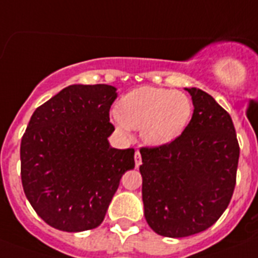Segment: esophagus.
<instances>
[{
	"mask_svg": "<svg viewBox=\"0 0 258 258\" xmlns=\"http://www.w3.org/2000/svg\"><path fill=\"white\" fill-rule=\"evenodd\" d=\"M134 161H136V166H140L142 163V158H141V153L138 152H136V154H134Z\"/></svg>",
	"mask_w": 258,
	"mask_h": 258,
	"instance_id": "obj_1",
	"label": "esophagus"
}]
</instances>
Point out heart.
Here are the masks:
<instances>
[{
  "label": "heart",
  "instance_id": "obj_1",
  "mask_svg": "<svg viewBox=\"0 0 258 258\" xmlns=\"http://www.w3.org/2000/svg\"><path fill=\"white\" fill-rule=\"evenodd\" d=\"M192 113L190 97L183 92L157 87H140L121 99L112 121L121 133L141 131L149 146H163L182 134Z\"/></svg>",
  "mask_w": 258,
  "mask_h": 258
}]
</instances>
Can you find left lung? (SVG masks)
<instances>
[{
  "mask_svg": "<svg viewBox=\"0 0 258 258\" xmlns=\"http://www.w3.org/2000/svg\"><path fill=\"white\" fill-rule=\"evenodd\" d=\"M194 113L179 137L141 148L142 201L149 227L165 237L206 231L228 207L240 148L229 113L199 88H186Z\"/></svg>",
  "mask_w": 258,
  "mask_h": 258,
  "instance_id": "left-lung-1",
  "label": "left lung"
}]
</instances>
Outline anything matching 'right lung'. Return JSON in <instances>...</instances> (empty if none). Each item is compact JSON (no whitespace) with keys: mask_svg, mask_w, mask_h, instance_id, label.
I'll use <instances>...</instances> for the list:
<instances>
[{"mask_svg":"<svg viewBox=\"0 0 258 258\" xmlns=\"http://www.w3.org/2000/svg\"><path fill=\"white\" fill-rule=\"evenodd\" d=\"M117 89L68 86L38 106L21 141V179L40 219L66 232L99 227L118 188L134 169V149H114L108 137Z\"/></svg>","mask_w":258,"mask_h":258,"instance_id":"right-lung-1","label":"right lung"}]
</instances>
